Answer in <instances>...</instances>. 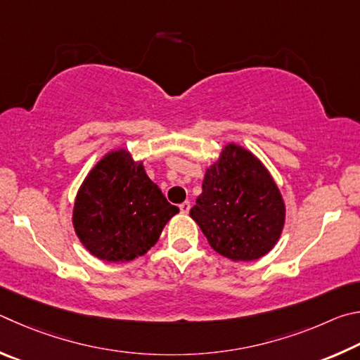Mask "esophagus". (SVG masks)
Listing matches in <instances>:
<instances>
[{"instance_id":"esophagus-1","label":"esophagus","mask_w":360,"mask_h":360,"mask_svg":"<svg viewBox=\"0 0 360 360\" xmlns=\"http://www.w3.org/2000/svg\"><path fill=\"white\" fill-rule=\"evenodd\" d=\"M179 209H180L181 213H185V215H186V213L190 212V209H191V204L188 202V200H185V202H181V204L179 205Z\"/></svg>"}]
</instances>
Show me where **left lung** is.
I'll list each match as a JSON object with an SVG mask.
<instances>
[{
  "label": "left lung",
  "mask_w": 360,
  "mask_h": 360,
  "mask_svg": "<svg viewBox=\"0 0 360 360\" xmlns=\"http://www.w3.org/2000/svg\"><path fill=\"white\" fill-rule=\"evenodd\" d=\"M190 215L217 253L248 262L266 256L278 242L286 205L259 158L229 142L205 169L202 193Z\"/></svg>",
  "instance_id": "obj_1"
}]
</instances>
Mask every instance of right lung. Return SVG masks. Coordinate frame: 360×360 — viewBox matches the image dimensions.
I'll return each instance as SVG.
<instances>
[{"mask_svg": "<svg viewBox=\"0 0 360 360\" xmlns=\"http://www.w3.org/2000/svg\"><path fill=\"white\" fill-rule=\"evenodd\" d=\"M179 207L167 202L143 162L115 148L94 164L77 191L72 226L84 248L107 262H129L155 247Z\"/></svg>", "mask_w": 360, "mask_h": 360, "instance_id": "obj_1", "label": "right lung"}]
</instances>
